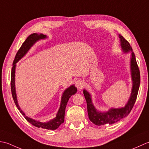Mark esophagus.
<instances>
[{"label":"esophagus","instance_id":"34e87169","mask_svg":"<svg viewBox=\"0 0 149 149\" xmlns=\"http://www.w3.org/2000/svg\"><path fill=\"white\" fill-rule=\"evenodd\" d=\"M75 85L79 89H81L84 86V81H82L81 80H78L76 81Z\"/></svg>","mask_w":149,"mask_h":149}]
</instances>
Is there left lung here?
<instances>
[{
    "instance_id": "left-lung-1",
    "label": "left lung",
    "mask_w": 149,
    "mask_h": 149,
    "mask_svg": "<svg viewBox=\"0 0 149 149\" xmlns=\"http://www.w3.org/2000/svg\"><path fill=\"white\" fill-rule=\"evenodd\" d=\"M119 37L120 38L121 46L124 52H129V51H132V47L130 46L129 42L126 40L121 35H119ZM130 71H131L132 80V91L129 101L124 107L110 109L107 112H105V113L99 112L94 106L90 94L86 89L84 90V95L87 102L88 116H89L90 121H91L94 124L96 125H102L107 123L111 125L128 116L137 98L139 84H140V72H139V69L136 62L134 52H132L131 53Z\"/></svg>"
}]
</instances>
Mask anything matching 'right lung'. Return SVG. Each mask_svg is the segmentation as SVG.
<instances>
[{
    "label": "right lung",
    "instance_id": "right-lung-1",
    "mask_svg": "<svg viewBox=\"0 0 149 149\" xmlns=\"http://www.w3.org/2000/svg\"><path fill=\"white\" fill-rule=\"evenodd\" d=\"M47 38L46 35L43 34H37V33H33V34L30 35L28 38H26V40L24 41L22 45H21L19 50L18 51V52L16 54V56L15 57L14 61L13 63V67H12L11 69V94L14 100V102L15 105H16L17 107L20 111L23 116L25 118V119L33 125L35 127H38V128H42L48 130H55L57 128H58V127L61 125L62 123H63L64 121V116H65V107L67 105V103H68L69 99L70 98V97L74 95L77 93V87H75L74 85L68 87V89H66L64 92H63L61 103H60V107L58 111L56 114V117L54 119L50 120L47 122H40V121H36L35 120H33L32 118H28V116H26V114L23 113V111L21 110L19 104H18L17 98V95L16 91H15V67H16V63L19 62V60H20L27 53V52L29 51V49L31 48L33 45L34 44L35 42H37L38 40H40V39H44Z\"/></svg>",
    "mask_w": 149,
    "mask_h": 149
}]
</instances>
